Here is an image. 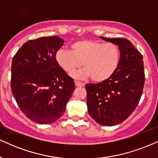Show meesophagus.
<instances>
[{"label": "esophagus", "mask_w": 158, "mask_h": 158, "mask_svg": "<svg viewBox=\"0 0 158 158\" xmlns=\"http://www.w3.org/2000/svg\"><path fill=\"white\" fill-rule=\"evenodd\" d=\"M75 86L79 87V86H84V83H81V82H78V81H75Z\"/></svg>", "instance_id": "esophagus-1"}]
</instances>
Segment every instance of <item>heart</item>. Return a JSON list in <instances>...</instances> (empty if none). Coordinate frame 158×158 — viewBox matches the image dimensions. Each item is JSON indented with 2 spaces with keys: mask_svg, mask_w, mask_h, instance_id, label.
Here are the masks:
<instances>
[{
  "mask_svg": "<svg viewBox=\"0 0 158 158\" xmlns=\"http://www.w3.org/2000/svg\"><path fill=\"white\" fill-rule=\"evenodd\" d=\"M70 48L71 51L58 50L55 59L60 67L69 74L83 65V69L72 74L75 78L91 77L94 82H103L109 79L119 66L120 49L112 43L81 40L72 43Z\"/></svg>",
  "mask_w": 158,
  "mask_h": 158,
  "instance_id": "1",
  "label": "heart"
}]
</instances>
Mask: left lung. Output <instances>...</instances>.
<instances>
[{"instance_id": "8db88e82", "label": "left lung", "mask_w": 158, "mask_h": 158, "mask_svg": "<svg viewBox=\"0 0 158 158\" xmlns=\"http://www.w3.org/2000/svg\"><path fill=\"white\" fill-rule=\"evenodd\" d=\"M120 51L119 66L109 79L86 84L87 109L89 115L102 126L121 123L138 106L144 86L143 56L133 44L125 38H107Z\"/></svg>"}]
</instances>
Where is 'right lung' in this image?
Masks as SVG:
<instances>
[{
    "label": "right lung",
    "mask_w": 158,
    "mask_h": 158,
    "mask_svg": "<svg viewBox=\"0 0 158 158\" xmlns=\"http://www.w3.org/2000/svg\"><path fill=\"white\" fill-rule=\"evenodd\" d=\"M64 40L42 37L26 42L12 60L11 89L20 110L39 124H49L64 114L75 89V81L55 59Z\"/></svg>",
    "instance_id": "add662e5"
}]
</instances>
